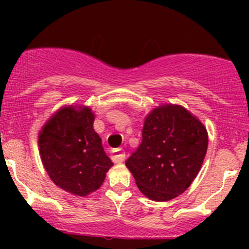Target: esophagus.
Returning <instances> with one entry per match:
<instances>
[{
    "label": "esophagus",
    "mask_w": 249,
    "mask_h": 249,
    "mask_svg": "<svg viewBox=\"0 0 249 249\" xmlns=\"http://www.w3.org/2000/svg\"><path fill=\"white\" fill-rule=\"evenodd\" d=\"M125 159V153L123 152L122 148H118V149H114L112 152V160L115 164H120V162L124 161Z\"/></svg>",
    "instance_id": "obj_1"
}]
</instances>
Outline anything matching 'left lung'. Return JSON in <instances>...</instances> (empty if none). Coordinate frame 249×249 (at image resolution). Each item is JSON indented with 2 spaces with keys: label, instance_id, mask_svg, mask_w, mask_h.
<instances>
[{
  "label": "left lung",
  "instance_id": "left-lung-1",
  "mask_svg": "<svg viewBox=\"0 0 249 249\" xmlns=\"http://www.w3.org/2000/svg\"><path fill=\"white\" fill-rule=\"evenodd\" d=\"M207 130L179 105H161L145 117L142 142L125 165L143 195L169 201L184 193L199 173Z\"/></svg>",
  "mask_w": 249,
  "mask_h": 249
}]
</instances>
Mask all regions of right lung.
Masks as SVG:
<instances>
[{
  "mask_svg": "<svg viewBox=\"0 0 249 249\" xmlns=\"http://www.w3.org/2000/svg\"><path fill=\"white\" fill-rule=\"evenodd\" d=\"M94 120L89 107H64L39 131V154L50 179L78 196L99 189L113 166L92 127Z\"/></svg>",
  "mask_w": 249,
  "mask_h": 249,
  "instance_id": "right-lung-1",
  "label": "right lung"
}]
</instances>
